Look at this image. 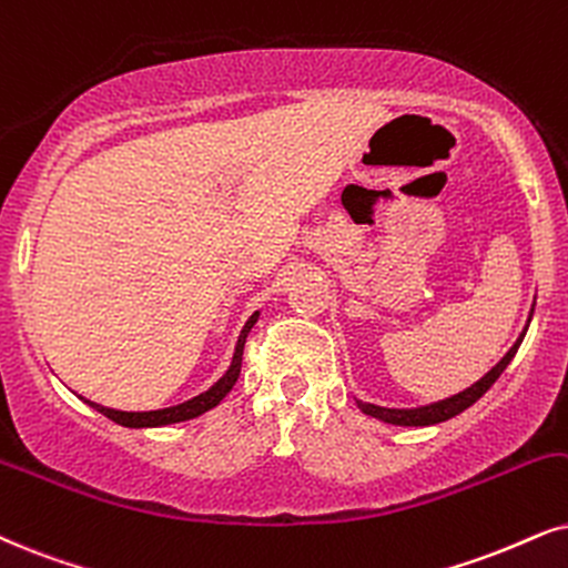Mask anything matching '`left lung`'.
Wrapping results in <instances>:
<instances>
[{
  "mask_svg": "<svg viewBox=\"0 0 568 568\" xmlns=\"http://www.w3.org/2000/svg\"><path fill=\"white\" fill-rule=\"evenodd\" d=\"M532 312H535V308H532ZM529 322H532V314H529L527 327H529ZM527 327L521 329V335L516 337V343L511 348H508V354L500 358V362L495 364V367L487 372L485 377H479L475 385L466 387V390H462V393H456V396L435 400V404L414 406V408H387V406L367 404V400H356V404L367 416H375V419H379V422H387V425H398V427H429V425H440V422H445V419H454L456 414H462L471 404H477V400L483 398L487 390H490L495 379L504 375V369L508 367V364H511L516 351H519L524 335H527Z\"/></svg>",
  "mask_w": 568,
  "mask_h": 568,
  "instance_id": "1",
  "label": "left lung"
}]
</instances>
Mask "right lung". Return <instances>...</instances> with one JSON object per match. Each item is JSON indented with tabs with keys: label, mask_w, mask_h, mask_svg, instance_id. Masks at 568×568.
I'll return each mask as SVG.
<instances>
[{
	"label": "right lung",
	"mask_w": 568,
	"mask_h": 568,
	"mask_svg": "<svg viewBox=\"0 0 568 568\" xmlns=\"http://www.w3.org/2000/svg\"><path fill=\"white\" fill-rule=\"evenodd\" d=\"M256 320H260V312L251 314V317L246 320V325H243L241 335H239V343H235V351H233V362H231V367H227L225 375H222L217 383L210 387V390L199 393V396L183 400V404L168 406V408H156V412H118V408L93 404V400H89V398H81V400H85V404H89L91 408H97L99 414H104L106 419L118 422V425H123V427H135V429H141V427H164V425H175V422L196 419V416L210 412V408L217 406L220 400L233 390L235 379H239V375H241L243 346H246V337L251 333V327L256 325Z\"/></svg>",
	"instance_id": "1"
}]
</instances>
